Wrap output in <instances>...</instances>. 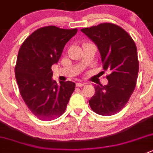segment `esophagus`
Wrapping results in <instances>:
<instances>
[{"label":"esophagus","mask_w":153,"mask_h":153,"mask_svg":"<svg viewBox=\"0 0 153 153\" xmlns=\"http://www.w3.org/2000/svg\"><path fill=\"white\" fill-rule=\"evenodd\" d=\"M85 85V83H82V82H76V86L78 87V88H80V87H82Z\"/></svg>","instance_id":"34e87169"}]
</instances>
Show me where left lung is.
<instances>
[{
  "instance_id": "1",
  "label": "left lung",
  "mask_w": 153,
  "mask_h": 153,
  "mask_svg": "<svg viewBox=\"0 0 153 153\" xmlns=\"http://www.w3.org/2000/svg\"><path fill=\"white\" fill-rule=\"evenodd\" d=\"M101 53L103 68L110 74L107 85H95L88 101L91 110L101 116H112L126 106L134 90L139 71L137 46L127 32L113 23L81 29Z\"/></svg>"
}]
</instances>
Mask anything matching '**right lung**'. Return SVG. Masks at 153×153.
Masks as SVG:
<instances>
[{"label":"right lung","instance_id":"add662e5","mask_svg":"<svg viewBox=\"0 0 153 153\" xmlns=\"http://www.w3.org/2000/svg\"><path fill=\"white\" fill-rule=\"evenodd\" d=\"M77 28L63 29L50 25L34 30L19 50L15 75L20 94L34 116L43 121L65 113L75 83L52 79V65L58 63L65 44Z\"/></svg>","mask_w":153,"mask_h":153}]
</instances>
